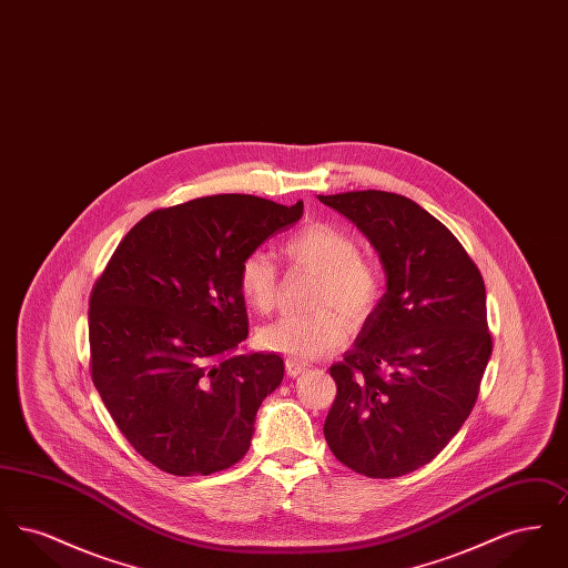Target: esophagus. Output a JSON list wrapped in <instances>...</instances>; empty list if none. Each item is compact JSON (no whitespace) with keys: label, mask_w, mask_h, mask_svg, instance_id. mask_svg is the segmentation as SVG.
<instances>
[{"label":"esophagus","mask_w":568,"mask_h":568,"mask_svg":"<svg viewBox=\"0 0 568 568\" xmlns=\"http://www.w3.org/2000/svg\"><path fill=\"white\" fill-rule=\"evenodd\" d=\"M285 368H287V375H290V377H297V375H302V373L306 371V364H302V362L290 357V359L285 362Z\"/></svg>","instance_id":"34e87169"}]
</instances>
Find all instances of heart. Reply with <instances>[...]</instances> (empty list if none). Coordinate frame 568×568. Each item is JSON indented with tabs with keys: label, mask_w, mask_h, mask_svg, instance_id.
Here are the masks:
<instances>
[{
	"label": "heart",
	"mask_w": 568,
	"mask_h": 568,
	"mask_svg": "<svg viewBox=\"0 0 568 568\" xmlns=\"http://www.w3.org/2000/svg\"><path fill=\"white\" fill-rule=\"evenodd\" d=\"M285 257L304 271L317 274L313 306L306 315H285L264 325L257 334L260 345L268 352L290 355L292 359H317L345 338V320L362 322L381 296L377 266L359 255L352 234L329 223H311L283 244ZM239 287L244 300L260 313L271 311L278 292V272L271 255L253 251L239 268Z\"/></svg>",
	"instance_id": "1"
}]
</instances>
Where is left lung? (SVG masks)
Returning <instances> with one entry per match:
<instances>
[{
  "label": "left lung",
  "mask_w": 568,
  "mask_h": 568,
  "mask_svg": "<svg viewBox=\"0 0 568 568\" xmlns=\"http://www.w3.org/2000/svg\"><path fill=\"white\" fill-rule=\"evenodd\" d=\"M371 241L387 292L345 359L329 368L332 454L355 473L392 479L436 458L479 396L491 355L486 285L458 239L398 193L320 195Z\"/></svg>",
  "instance_id": "8db88e82"
}]
</instances>
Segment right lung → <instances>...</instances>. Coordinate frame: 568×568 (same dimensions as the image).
I'll list each match as a JSON object with an SVG mask.
<instances>
[{
  "instance_id": "1",
  "label": "right lung",
  "mask_w": 568,
  "mask_h": 568,
  "mask_svg": "<svg viewBox=\"0 0 568 568\" xmlns=\"http://www.w3.org/2000/svg\"><path fill=\"white\" fill-rule=\"evenodd\" d=\"M304 204L223 193L160 209L116 246L89 300L91 378L116 428L179 477L248 452L285 373L276 353L234 355L248 334L239 268Z\"/></svg>"
}]
</instances>
